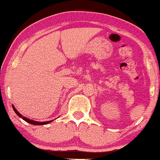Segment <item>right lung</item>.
<instances>
[{"label":"right lung","instance_id":"1","mask_svg":"<svg viewBox=\"0 0 160 160\" xmlns=\"http://www.w3.org/2000/svg\"><path fill=\"white\" fill-rule=\"evenodd\" d=\"M12 108H13V110H14L15 113H16V114H17V115L19 116V118H22V119H23V120H24L25 122H28V123L31 124V125H46V124L50 123V122H51L52 121H53V120H52V121H48V122H36V121L31 120V119L28 118H25V117H23V116L21 114H19V112L17 111V110H16V109L15 108V107H14V106H13V105H12Z\"/></svg>","mask_w":160,"mask_h":160}]
</instances>
